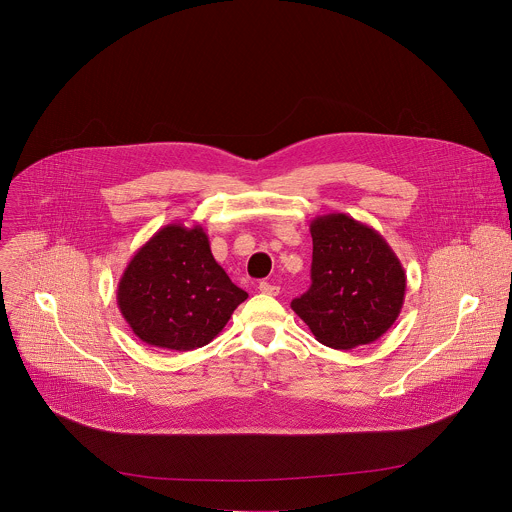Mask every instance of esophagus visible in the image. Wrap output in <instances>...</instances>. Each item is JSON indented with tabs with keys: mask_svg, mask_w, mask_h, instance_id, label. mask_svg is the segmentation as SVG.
<instances>
[{
	"mask_svg": "<svg viewBox=\"0 0 512 512\" xmlns=\"http://www.w3.org/2000/svg\"><path fill=\"white\" fill-rule=\"evenodd\" d=\"M259 291H261L263 295H271V297L279 295V287H277L275 283H267V281H261V283H259Z\"/></svg>",
	"mask_w": 512,
	"mask_h": 512,
	"instance_id": "34e87169",
	"label": "esophagus"
}]
</instances>
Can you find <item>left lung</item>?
Returning a JSON list of instances; mask_svg holds the SVG:
<instances>
[{"instance_id": "obj_1", "label": "left lung", "mask_w": 512, "mask_h": 512, "mask_svg": "<svg viewBox=\"0 0 512 512\" xmlns=\"http://www.w3.org/2000/svg\"><path fill=\"white\" fill-rule=\"evenodd\" d=\"M309 229L313 283L291 309L331 349L377 341L405 303L407 275L399 257L379 231L345 213L319 215Z\"/></svg>"}]
</instances>
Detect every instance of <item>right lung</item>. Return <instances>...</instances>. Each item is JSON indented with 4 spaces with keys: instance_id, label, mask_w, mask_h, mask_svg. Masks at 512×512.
<instances>
[{
    "instance_id": "1",
    "label": "right lung",
    "mask_w": 512,
    "mask_h": 512,
    "mask_svg": "<svg viewBox=\"0 0 512 512\" xmlns=\"http://www.w3.org/2000/svg\"><path fill=\"white\" fill-rule=\"evenodd\" d=\"M247 293L215 261L201 225L169 223L127 263L117 305L143 343L191 351L211 343Z\"/></svg>"
}]
</instances>
